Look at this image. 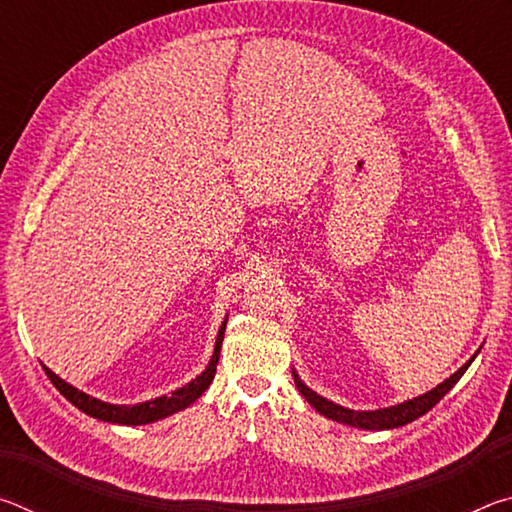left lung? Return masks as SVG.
<instances>
[{
	"mask_svg": "<svg viewBox=\"0 0 512 512\" xmlns=\"http://www.w3.org/2000/svg\"><path fill=\"white\" fill-rule=\"evenodd\" d=\"M474 357H476V354H474ZM474 357L467 361L465 366L458 368L452 377L445 379L443 384H438L436 388H431L429 393H424L420 397H413V400H406L402 404L388 406V409H377V411H352V409H345V406L329 402V400H325V397H320L318 393L311 391L309 386L302 384L296 372H293V379H296V386H298V391L302 393V397H305V400L311 406H314V409L320 415H325V418L336 420V422H341V424H350V427H357V429L381 431V429L404 427V424L418 420L420 415L431 411L433 406H436L449 391H452L456 381L463 377V372L467 370V366H470V363L474 361Z\"/></svg>",
	"mask_w": 512,
	"mask_h": 512,
	"instance_id": "obj_1",
	"label": "left lung"
}]
</instances>
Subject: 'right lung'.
<instances>
[{
    "mask_svg": "<svg viewBox=\"0 0 512 512\" xmlns=\"http://www.w3.org/2000/svg\"><path fill=\"white\" fill-rule=\"evenodd\" d=\"M228 320V318H225ZM225 320L219 329V334H216V345H214V354L210 363H207V368L198 375L196 379L189 381L187 386L178 388V391H173L171 395H162V397H155V400L149 402H142V404H108V402H101L97 397H90L85 395L79 388H74L72 384H67V381L60 379L56 372H51L47 366H42L47 372V377L51 379V384H54L60 395L65 397V400L72 402L76 409H81L83 413L92 415V418L103 420V422H115V424H149L155 420H162L167 418V415H173L178 411L187 409L189 404H194L198 397H201L207 386L212 384L214 379V372H216V363H219V352H221V341H223V334H225Z\"/></svg>",
    "mask_w": 512,
    "mask_h": 512,
    "instance_id": "obj_1",
    "label": "right lung"
}]
</instances>
